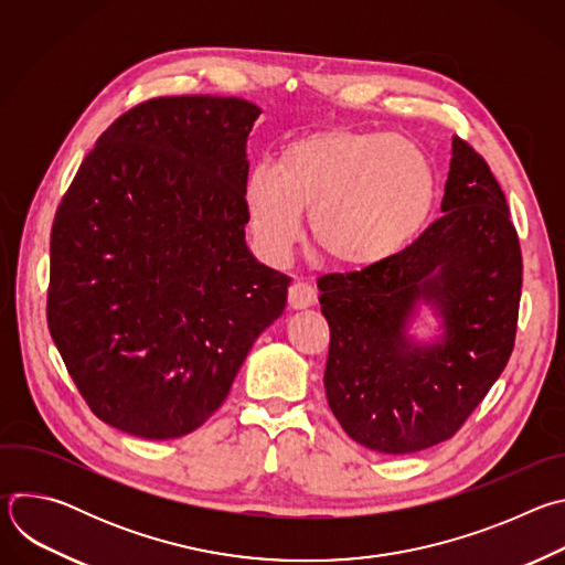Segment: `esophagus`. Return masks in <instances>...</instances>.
Instances as JSON below:
<instances>
[{"label":"esophagus","instance_id":"1","mask_svg":"<svg viewBox=\"0 0 565 565\" xmlns=\"http://www.w3.org/2000/svg\"><path fill=\"white\" fill-rule=\"evenodd\" d=\"M315 301H317V292H315V288L308 281H301V279L292 281V286L288 290L290 308H308Z\"/></svg>","mask_w":565,"mask_h":565}]
</instances>
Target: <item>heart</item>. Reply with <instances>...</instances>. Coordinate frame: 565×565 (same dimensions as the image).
<instances>
[{
	"label": "heart",
	"mask_w": 565,
	"mask_h": 565,
	"mask_svg": "<svg viewBox=\"0 0 565 565\" xmlns=\"http://www.w3.org/2000/svg\"><path fill=\"white\" fill-rule=\"evenodd\" d=\"M244 196L253 234L270 257L281 259L297 244L306 207L321 250L340 264L371 266L420 232L436 174L412 138L331 129L288 145L277 170L255 168Z\"/></svg>",
	"instance_id": "1"
}]
</instances>
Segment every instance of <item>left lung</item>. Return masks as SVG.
I'll use <instances>...</instances> for the list:
<instances>
[{
    "instance_id": "obj_1",
    "label": "left lung",
    "mask_w": 565,
    "mask_h": 565,
    "mask_svg": "<svg viewBox=\"0 0 565 565\" xmlns=\"http://www.w3.org/2000/svg\"><path fill=\"white\" fill-rule=\"evenodd\" d=\"M440 210L402 253L317 281L331 329L329 407L355 443L380 454L449 440L514 349L519 236L486 158L458 136ZM418 302L441 317L444 335L431 345L406 333Z\"/></svg>"
}]
</instances>
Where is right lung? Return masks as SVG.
I'll return each mask as SVG.
<instances>
[{"instance_id":"1","label":"right lung","mask_w":565,"mask_h":565,"mask_svg":"<svg viewBox=\"0 0 565 565\" xmlns=\"http://www.w3.org/2000/svg\"><path fill=\"white\" fill-rule=\"evenodd\" d=\"M241 98H151L122 114L68 185L51 230L46 319L89 409L147 440L199 429L290 277L246 246Z\"/></svg>"}]
</instances>
